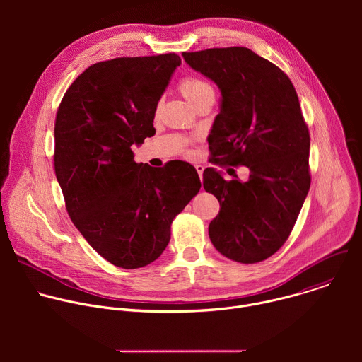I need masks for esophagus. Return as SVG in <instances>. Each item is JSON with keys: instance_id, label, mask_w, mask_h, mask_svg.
Masks as SVG:
<instances>
[{"instance_id": "esophagus-1", "label": "esophagus", "mask_w": 362, "mask_h": 362, "mask_svg": "<svg viewBox=\"0 0 362 362\" xmlns=\"http://www.w3.org/2000/svg\"><path fill=\"white\" fill-rule=\"evenodd\" d=\"M194 168H196V172H197V175H199V177H200V180L203 179V170H204V168L202 166V165H194Z\"/></svg>"}]
</instances>
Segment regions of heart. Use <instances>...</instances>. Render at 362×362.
<instances>
[{
	"label": "heart",
	"mask_w": 362,
	"mask_h": 362,
	"mask_svg": "<svg viewBox=\"0 0 362 362\" xmlns=\"http://www.w3.org/2000/svg\"><path fill=\"white\" fill-rule=\"evenodd\" d=\"M179 90L193 107H196L199 103H202L206 98H215V90L212 84L194 76L183 77L179 83Z\"/></svg>",
	"instance_id": "1"
}]
</instances>
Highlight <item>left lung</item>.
<instances>
[{
	"instance_id": "8db88e82",
	"label": "left lung",
	"mask_w": 362,
	"mask_h": 362,
	"mask_svg": "<svg viewBox=\"0 0 362 362\" xmlns=\"http://www.w3.org/2000/svg\"><path fill=\"white\" fill-rule=\"evenodd\" d=\"M182 56L221 90V112L208 136L212 163L249 169L245 182L204 169L203 187L221 204L209 238L232 261H265L288 239L311 186L309 132L298 94L281 69L246 47Z\"/></svg>"
}]
</instances>
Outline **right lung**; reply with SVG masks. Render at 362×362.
Masks as SVG:
<instances>
[{
    "label": "right lung",
    "mask_w": 362,
    "mask_h": 362,
    "mask_svg": "<svg viewBox=\"0 0 362 362\" xmlns=\"http://www.w3.org/2000/svg\"><path fill=\"white\" fill-rule=\"evenodd\" d=\"M180 63L175 53L95 63L57 112L54 169L67 212L90 246L123 269L158 259L173 219L202 186L186 162L133 160L132 146L156 133L158 103Z\"/></svg>",
    "instance_id": "right-lung-1"
}]
</instances>
